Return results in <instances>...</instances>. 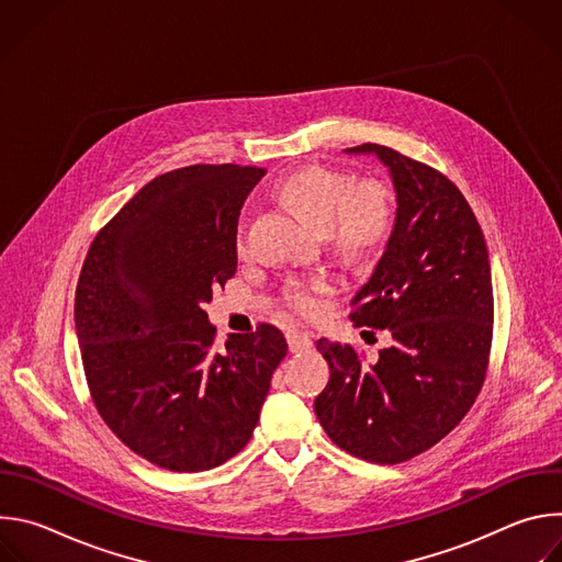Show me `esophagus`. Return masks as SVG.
<instances>
[{
    "mask_svg": "<svg viewBox=\"0 0 562 562\" xmlns=\"http://www.w3.org/2000/svg\"><path fill=\"white\" fill-rule=\"evenodd\" d=\"M286 342L291 351H308L313 347V334L308 331H289L286 334Z\"/></svg>",
    "mask_w": 562,
    "mask_h": 562,
    "instance_id": "1",
    "label": "esophagus"
}]
</instances>
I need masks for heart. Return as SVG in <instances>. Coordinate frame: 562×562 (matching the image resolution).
Returning <instances> with one entry per match:
<instances>
[{"label":"heart","mask_w":562,"mask_h":562,"mask_svg":"<svg viewBox=\"0 0 562 562\" xmlns=\"http://www.w3.org/2000/svg\"><path fill=\"white\" fill-rule=\"evenodd\" d=\"M280 193L315 226L329 228L336 243L347 251L378 247L391 233L395 220V198L384 182L369 180L353 184L345 173L325 167H308L291 173ZM237 251L247 247V222L235 233ZM331 280L317 276L311 280H289L284 304L300 315H315L323 308V295L331 291Z\"/></svg>","instance_id":"heart-1"}]
</instances>
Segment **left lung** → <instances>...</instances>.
Masks as SVG:
<instances>
[{"label":"left lung","mask_w":562,"mask_h":562,"mask_svg":"<svg viewBox=\"0 0 562 562\" xmlns=\"http://www.w3.org/2000/svg\"><path fill=\"white\" fill-rule=\"evenodd\" d=\"M395 189V220L369 282L351 300L356 327L389 329L391 347L367 364L351 347L319 338L331 378L315 416L347 453L397 464L431 449L483 389L494 289L490 254L469 202L440 171L380 144Z\"/></svg>","instance_id":"1"}]
</instances>
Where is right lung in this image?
I'll return each instance as SVG.
<instances>
[{
  "label": "right lung",
  "mask_w": 562,
  "mask_h": 562,
  "mask_svg": "<svg viewBox=\"0 0 562 562\" xmlns=\"http://www.w3.org/2000/svg\"><path fill=\"white\" fill-rule=\"evenodd\" d=\"M265 169L195 165L157 176L100 228L75 289L93 403L148 462L220 467L251 440L286 340L273 325L215 351L204 302L237 269V217Z\"/></svg>",
  "instance_id": "obj_1"
}]
</instances>
